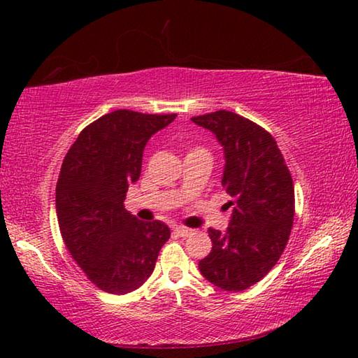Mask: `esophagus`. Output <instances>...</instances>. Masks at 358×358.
Here are the masks:
<instances>
[{
    "mask_svg": "<svg viewBox=\"0 0 358 358\" xmlns=\"http://www.w3.org/2000/svg\"><path fill=\"white\" fill-rule=\"evenodd\" d=\"M173 230H175V234L180 235V237H187V235H189V234L192 232L191 229L183 227V226H177V227H175Z\"/></svg>",
    "mask_w": 358,
    "mask_h": 358,
    "instance_id": "34e87169",
    "label": "esophagus"
}]
</instances>
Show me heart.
Wrapping results in <instances>:
<instances>
[{
    "mask_svg": "<svg viewBox=\"0 0 358 358\" xmlns=\"http://www.w3.org/2000/svg\"><path fill=\"white\" fill-rule=\"evenodd\" d=\"M199 150H202V148H196V150H192V151H199ZM205 151V150H203Z\"/></svg>",
    "mask_w": 358,
    "mask_h": 358,
    "instance_id": "b5f03b06",
    "label": "heart"
}]
</instances>
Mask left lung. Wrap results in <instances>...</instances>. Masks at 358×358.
<instances>
[{
    "label": "left lung",
    "instance_id": "1",
    "mask_svg": "<svg viewBox=\"0 0 358 358\" xmlns=\"http://www.w3.org/2000/svg\"><path fill=\"white\" fill-rule=\"evenodd\" d=\"M211 131L224 151L222 187L232 208L226 232L208 229L210 254L199 270L211 284L240 292L273 268L294 222V183L275 138L229 110L191 118Z\"/></svg>",
    "mask_w": 358,
    "mask_h": 358
}]
</instances>
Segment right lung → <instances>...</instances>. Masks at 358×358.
Segmentation results:
<instances>
[{"instance_id": "1", "label": "right lung", "mask_w": 358, "mask_h": 358, "mask_svg": "<svg viewBox=\"0 0 358 358\" xmlns=\"http://www.w3.org/2000/svg\"><path fill=\"white\" fill-rule=\"evenodd\" d=\"M175 117L110 112L80 132L63 161L57 183L62 237L88 280L108 294L141 287L171 237L167 224L138 221L123 202L141 177L145 145Z\"/></svg>"}]
</instances>
